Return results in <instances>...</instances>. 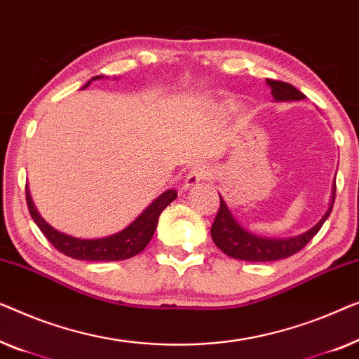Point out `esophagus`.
<instances>
[{
	"label": "esophagus",
	"instance_id": "obj_1",
	"mask_svg": "<svg viewBox=\"0 0 359 359\" xmlns=\"http://www.w3.org/2000/svg\"><path fill=\"white\" fill-rule=\"evenodd\" d=\"M211 177V169L205 164H195L194 168H190L189 172L185 175V189H190V187L198 185L200 182L208 180Z\"/></svg>",
	"mask_w": 359,
	"mask_h": 359
}]
</instances>
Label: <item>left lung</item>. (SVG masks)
Listing matches in <instances>:
<instances>
[{
	"instance_id": "1",
	"label": "left lung",
	"mask_w": 359,
	"mask_h": 359,
	"mask_svg": "<svg viewBox=\"0 0 359 359\" xmlns=\"http://www.w3.org/2000/svg\"><path fill=\"white\" fill-rule=\"evenodd\" d=\"M266 83L271 88L275 100H301L304 99V94L299 93L294 86L283 83L276 79H266ZM335 191L337 187H333L332 205L327 210L319 223L314 228H311L307 232L296 237H287V239H269V237H260L250 234L249 231L241 228L237 221L232 218L231 211L226 206L224 200L219 196V210L216 213V218L211 226V237L213 242L224 252L226 255L232 259H239L245 262H275L287 257L294 255L296 252L304 249L312 237L320 231L322 224L329 218L332 213L333 203H335Z\"/></svg>"
}]
</instances>
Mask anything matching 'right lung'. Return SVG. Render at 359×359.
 <instances>
[{"label": "right lung", "instance_id": "obj_1", "mask_svg": "<svg viewBox=\"0 0 359 359\" xmlns=\"http://www.w3.org/2000/svg\"><path fill=\"white\" fill-rule=\"evenodd\" d=\"M100 76H95L94 79H99ZM90 81L84 88H88ZM177 198V191L175 190H165L163 195H159L128 228L117 232V234L102 237V239H76V237L67 236L63 232H58L53 229L52 226L45 223L39 211L35 210L30 198L27 185H26V200L29 213L42 231V234L47 237L50 244L55 249L62 252V254L72 257L76 260H89V262H117V260H127L131 257L138 255L146 245L149 244L151 237H153L156 226H158L159 215L163 213L168 205Z\"/></svg>", "mask_w": 359, "mask_h": 359}]
</instances>
